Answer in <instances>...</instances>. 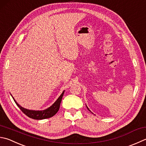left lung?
<instances>
[{"label":"left lung","instance_id":"obj_1","mask_svg":"<svg viewBox=\"0 0 146 146\" xmlns=\"http://www.w3.org/2000/svg\"><path fill=\"white\" fill-rule=\"evenodd\" d=\"M86 106V107H87V109H88V110H89V111H90V109H88V107H87V106ZM90 112H91V111H90Z\"/></svg>","mask_w":146,"mask_h":146}]
</instances>
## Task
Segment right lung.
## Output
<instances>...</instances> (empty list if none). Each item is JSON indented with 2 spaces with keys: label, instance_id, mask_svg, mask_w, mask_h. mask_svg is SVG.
<instances>
[{
  "label": "right lung",
  "instance_id": "1",
  "mask_svg": "<svg viewBox=\"0 0 146 146\" xmlns=\"http://www.w3.org/2000/svg\"><path fill=\"white\" fill-rule=\"evenodd\" d=\"M65 91L62 92V93L60 95V97L58 98L57 100L55 101L53 105L50 106L48 108L46 109L42 110V111H34V110H29L24 108V107H21V106L19 105V104L17 103L15 98H13L14 101L15 102V103L16 105L18 106V107L21 109V111L23 112V113L27 115V116L32 118V119H47V118H49L52 116H53L54 115H55L57 112L58 111V110L60 109V103H61L62 99L63 97V95L64 94Z\"/></svg>",
  "mask_w": 146,
  "mask_h": 146
}]
</instances>
